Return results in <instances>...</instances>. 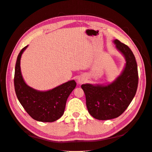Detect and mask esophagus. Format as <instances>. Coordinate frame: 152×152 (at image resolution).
<instances>
[{"label":"esophagus","mask_w":152,"mask_h":152,"mask_svg":"<svg viewBox=\"0 0 152 152\" xmlns=\"http://www.w3.org/2000/svg\"><path fill=\"white\" fill-rule=\"evenodd\" d=\"M85 82V79L83 77H79V78L77 79V82L79 83V84H83L84 82Z\"/></svg>","instance_id":"1"}]
</instances>
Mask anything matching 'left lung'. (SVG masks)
<instances>
[{
  "mask_svg": "<svg viewBox=\"0 0 152 152\" xmlns=\"http://www.w3.org/2000/svg\"><path fill=\"white\" fill-rule=\"evenodd\" d=\"M113 42L126 60L121 74L110 83L81 86L88 112L98 120H110L122 114L134 98L138 84L137 63L132 50L117 39Z\"/></svg>",
  "mask_w": 152,
  "mask_h": 152,
  "instance_id": "1",
  "label": "left lung"
}]
</instances>
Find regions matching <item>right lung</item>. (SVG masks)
<instances>
[{
  "mask_svg": "<svg viewBox=\"0 0 152 152\" xmlns=\"http://www.w3.org/2000/svg\"><path fill=\"white\" fill-rule=\"evenodd\" d=\"M23 48L17 58L15 73V89L17 98L25 111L34 120L43 122L57 121L64 113L66 100L75 88L74 80H69L48 91H39L27 85L22 76L20 62Z\"/></svg>",
  "mask_w": 152,
  "mask_h": 152,
  "instance_id": "1",
  "label": "right lung"
}]
</instances>
